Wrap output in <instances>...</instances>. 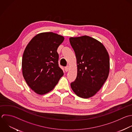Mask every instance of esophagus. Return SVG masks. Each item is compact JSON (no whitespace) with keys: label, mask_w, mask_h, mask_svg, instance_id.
<instances>
[{"label":"esophagus","mask_w":132,"mask_h":132,"mask_svg":"<svg viewBox=\"0 0 132 132\" xmlns=\"http://www.w3.org/2000/svg\"><path fill=\"white\" fill-rule=\"evenodd\" d=\"M69 70V66H67L65 67V72H68Z\"/></svg>","instance_id":"obj_1"}]
</instances>
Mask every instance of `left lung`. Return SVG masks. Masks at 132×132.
I'll list each match as a JSON object with an SVG mask.
<instances>
[{
	"mask_svg": "<svg viewBox=\"0 0 132 132\" xmlns=\"http://www.w3.org/2000/svg\"><path fill=\"white\" fill-rule=\"evenodd\" d=\"M69 40L77 67V77L71 84V88L79 97H91L100 90L108 76V53L101 42L87 36L71 37Z\"/></svg>",
	"mask_w": 132,
	"mask_h": 132,
	"instance_id": "obj_1",
	"label": "left lung"
}]
</instances>
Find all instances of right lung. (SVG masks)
Masks as SVG:
<instances>
[{
  "mask_svg": "<svg viewBox=\"0 0 132 132\" xmlns=\"http://www.w3.org/2000/svg\"><path fill=\"white\" fill-rule=\"evenodd\" d=\"M64 38L52 32L35 36L27 44L22 58V73L29 87L36 93L52 91L63 75L58 65L57 52Z\"/></svg>",
  "mask_w": 132,
  "mask_h": 132,
  "instance_id": "right-lung-1",
  "label": "right lung"
}]
</instances>
